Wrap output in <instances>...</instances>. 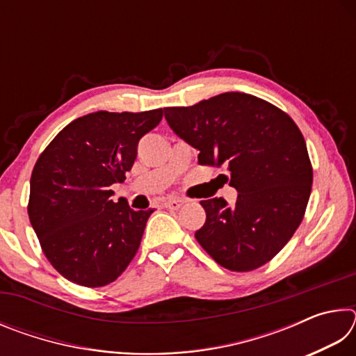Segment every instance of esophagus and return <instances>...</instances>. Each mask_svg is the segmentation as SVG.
I'll return each mask as SVG.
<instances>
[{
  "label": "esophagus",
  "instance_id": "1",
  "mask_svg": "<svg viewBox=\"0 0 356 356\" xmlns=\"http://www.w3.org/2000/svg\"><path fill=\"white\" fill-rule=\"evenodd\" d=\"M184 200H179V197H172V200H166L165 201V207L171 209V210H179L184 206Z\"/></svg>",
  "mask_w": 356,
  "mask_h": 356
}]
</instances>
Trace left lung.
Segmentation results:
<instances>
[{"mask_svg":"<svg viewBox=\"0 0 356 356\" xmlns=\"http://www.w3.org/2000/svg\"><path fill=\"white\" fill-rule=\"evenodd\" d=\"M174 134L200 150L201 165H227L234 206L201 201L200 245L221 267L250 272L291 240L308 206L312 166L297 124L280 108L245 92H225L193 106L163 108Z\"/></svg>","mask_w":356,"mask_h":356,"instance_id":"left-lung-1","label":"left lung"}]
</instances>
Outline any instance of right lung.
Instances as JSON below:
<instances>
[{
	"mask_svg": "<svg viewBox=\"0 0 356 356\" xmlns=\"http://www.w3.org/2000/svg\"><path fill=\"white\" fill-rule=\"evenodd\" d=\"M163 110L97 111L72 120L35 161L28 215L42 251L65 280L86 287L113 282L140 248L152 209L114 202L141 138Z\"/></svg>",
	"mask_w": 356,
	"mask_h": 356,
	"instance_id": "obj_1",
	"label": "right lung"
}]
</instances>
